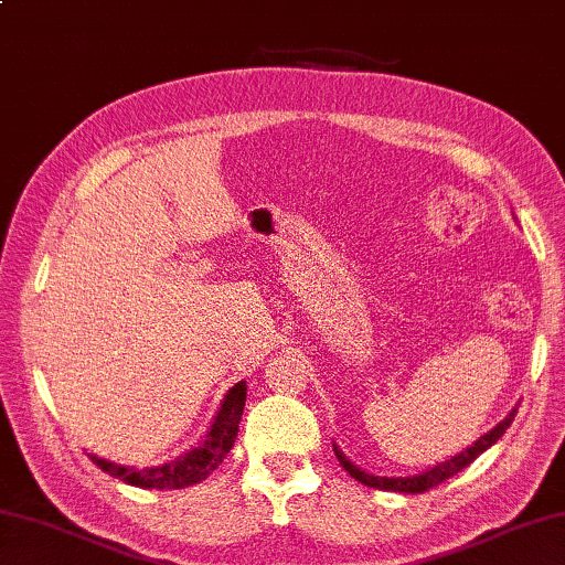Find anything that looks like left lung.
Instances as JSON below:
<instances>
[{"mask_svg":"<svg viewBox=\"0 0 565 565\" xmlns=\"http://www.w3.org/2000/svg\"><path fill=\"white\" fill-rule=\"evenodd\" d=\"M514 415H516V409H511V413H509L504 419H501V423H499L494 429H489L487 435H481L475 445L465 449V452L455 455L452 459H447V461H443V465L427 469V471H423V475H417V477L387 479V477L365 475V471H361L355 465H351V461H348V459L343 457V452H338L335 445H333V449H335V457H338V461H341V465H343V469H345L348 475H351L355 481H361V484L373 487V489H381V491H399V494H423V491L433 489V487H437V484H443V481H447L449 477H455L457 471L469 467L471 461H475L481 452H487V449H489L491 445H494L501 435L507 433V427L511 425V419H514Z\"/></svg>","mask_w":565,"mask_h":565,"instance_id":"left-lung-1","label":"left lung"}]
</instances>
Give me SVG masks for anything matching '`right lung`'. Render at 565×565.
I'll return each instance as SVG.
<instances>
[{
    "label": "right lung",
    "instance_id": "1",
    "mask_svg": "<svg viewBox=\"0 0 565 565\" xmlns=\"http://www.w3.org/2000/svg\"><path fill=\"white\" fill-rule=\"evenodd\" d=\"M244 399H247V383H237L227 395H224V403L220 407L217 417H214L212 429L204 443L192 449L184 457L170 461V465L162 467H148V469H136V467H120L113 465V461L98 459L90 455L94 465L106 471V475L126 481L130 487L140 489H184L198 484V481L207 479L214 469L222 465V459L230 455L234 447V439L239 433V419L244 409Z\"/></svg>",
    "mask_w": 565,
    "mask_h": 565
}]
</instances>
